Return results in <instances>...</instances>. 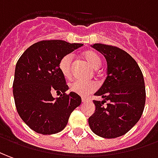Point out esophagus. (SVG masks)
I'll use <instances>...</instances> for the list:
<instances>
[{
	"instance_id": "1",
	"label": "esophagus",
	"mask_w": 158,
	"mask_h": 158,
	"mask_svg": "<svg viewBox=\"0 0 158 158\" xmlns=\"http://www.w3.org/2000/svg\"><path fill=\"white\" fill-rule=\"evenodd\" d=\"M81 102L84 103V102H88V99H87V98H81Z\"/></svg>"
}]
</instances>
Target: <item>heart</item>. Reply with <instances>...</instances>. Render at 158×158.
Listing matches in <instances>:
<instances>
[{
    "instance_id": "b5f03b06",
    "label": "heart",
    "mask_w": 158,
    "mask_h": 158,
    "mask_svg": "<svg viewBox=\"0 0 158 158\" xmlns=\"http://www.w3.org/2000/svg\"><path fill=\"white\" fill-rule=\"evenodd\" d=\"M82 56L88 62L90 66L93 69H98L102 65V59L101 56L96 52L93 51H86L82 53ZM72 59L73 56L71 54H67L62 57L59 62V69L62 75L69 79L71 77V70H72ZM96 89V85L93 81H72L69 84V90L73 93L77 94L81 96H88L89 94L94 92Z\"/></svg>"
}]
</instances>
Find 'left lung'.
<instances>
[{"mask_svg":"<svg viewBox=\"0 0 158 158\" xmlns=\"http://www.w3.org/2000/svg\"><path fill=\"white\" fill-rule=\"evenodd\" d=\"M92 47L105 56L107 77L94 94L103 101H94L95 110L89 125L102 138H118L130 131L142 116L145 104L143 74L137 62L121 49L103 44Z\"/></svg>","mask_w":158,"mask_h":158,"instance_id":"8db88e82","label":"left lung"}]
</instances>
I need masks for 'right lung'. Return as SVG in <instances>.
<instances>
[{
    "label": "right lung",
    "mask_w": 158,
    "mask_h": 158,
    "mask_svg": "<svg viewBox=\"0 0 158 158\" xmlns=\"http://www.w3.org/2000/svg\"><path fill=\"white\" fill-rule=\"evenodd\" d=\"M82 45L43 40L27 48L17 62L13 84L15 106L23 121L36 132L49 135L64 130L70 114L81 105L77 94H65L69 88L59 62ZM54 91L60 98L52 96Z\"/></svg>",
    "instance_id": "obj_1"
}]
</instances>
